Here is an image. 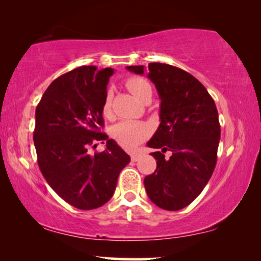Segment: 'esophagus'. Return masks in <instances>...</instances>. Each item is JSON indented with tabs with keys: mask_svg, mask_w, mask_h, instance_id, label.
<instances>
[{
	"mask_svg": "<svg viewBox=\"0 0 261 261\" xmlns=\"http://www.w3.org/2000/svg\"><path fill=\"white\" fill-rule=\"evenodd\" d=\"M141 156V152H133L132 153V155H130V158H132V160H133V162H137V160L140 158Z\"/></svg>",
	"mask_w": 261,
	"mask_h": 261,
	"instance_id": "1",
	"label": "esophagus"
}]
</instances>
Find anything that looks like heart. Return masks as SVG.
<instances>
[{
  "instance_id": "1",
  "label": "heart",
  "mask_w": 261,
  "mask_h": 261,
  "mask_svg": "<svg viewBox=\"0 0 261 261\" xmlns=\"http://www.w3.org/2000/svg\"><path fill=\"white\" fill-rule=\"evenodd\" d=\"M126 87L135 97L141 101L146 92L152 91L151 85L147 81L142 80L140 77L128 78ZM103 115L109 117L112 115V96L108 94L105 97V102L102 106ZM151 133V128L147 123L140 122V121H121L115 124L113 128V137L121 146L126 148H132L145 140Z\"/></svg>"
}]
</instances>
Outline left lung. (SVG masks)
Listing matches in <instances>:
<instances>
[{
	"instance_id": "left-lung-1",
	"label": "left lung",
	"mask_w": 261,
	"mask_h": 261,
	"mask_svg": "<svg viewBox=\"0 0 261 261\" xmlns=\"http://www.w3.org/2000/svg\"><path fill=\"white\" fill-rule=\"evenodd\" d=\"M144 74L142 65L127 66ZM147 77L160 98V124L147 146L156 170L144 179L151 201L159 208L176 212L185 208L203 191L217 160L221 137L215 102L201 82L187 71L162 63H149ZM165 151H171L170 159Z\"/></svg>"
}]
</instances>
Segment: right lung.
Here are the masks:
<instances>
[{"instance_id":"right-lung-1","label":"right lung","mask_w":261,"mask_h":261,"mask_svg":"<svg viewBox=\"0 0 261 261\" xmlns=\"http://www.w3.org/2000/svg\"><path fill=\"white\" fill-rule=\"evenodd\" d=\"M112 67L81 66L49 84L35 109L34 146L42 176L74 208L96 209L113 197L117 178L130 156L103 127L102 106ZM95 141L103 152L90 155Z\"/></svg>"}]
</instances>
